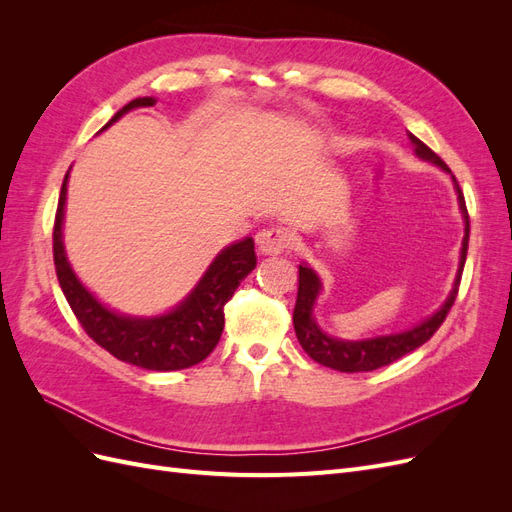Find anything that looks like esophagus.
Masks as SVG:
<instances>
[{
  "mask_svg": "<svg viewBox=\"0 0 512 512\" xmlns=\"http://www.w3.org/2000/svg\"><path fill=\"white\" fill-rule=\"evenodd\" d=\"M256 243H258L260 254L277 256V254L290 252L292 245H294V239H292V232L288 228L273 226V228L262 230L260 235L256 237Z\"/></svg>",
  "mask_w": 512,
  "mask_h": 512,
  "instance_id": "obj_1",
  "label": "esophagus"
}]
</instances>
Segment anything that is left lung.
I'll list each match as a JSON object with an SVG mask.
<instances>
[{
    "label": "left lung",
    "mask_w": 512,
    "mask_h": 512,
    "mask_svg": "<svg viewBox=\"0 0 512 512\" xmlns=\"http://www.w3.org/2000/svg\"><path fill=\"white\" fill-rule=\"evenodd\" d=\"M408 138L414 149V156L421 158L433 166H440L444 173L451 175L455 192H457V203L459 211L463 218V241H461V252H459V267L451 292L444 299V303L421 320L412 329L399 331V333H389V335H376V337H365V339H339L329 333H324L314 316V307L318 303V297L322 292V282L318 273L307 265V262H301L299 265V292H297V305H294V333H297L299 344L303 350L312 356V359L324 367H331L337 371H346V374H356V371H374L378 367L389 365L401 356L421 348L427 339L440 329V324L444 322L446 314L451 312V307L457 297V288L461 280V271L463 265H466V254H468V237H470V220H468V209H466V200H463V192L459 188V183L455 175L448 168L436 153H433L425 143L418 141V138L408 132Z\"/></svg>",
    "instance_id": "obj_1"
}]
</instances>
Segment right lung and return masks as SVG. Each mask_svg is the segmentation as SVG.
<instances>
[{"label":"right lung","instance_id":"obj_1","mask_svg":"<svg viewBox=\"0 0 512 512\" xmlns=\"http://www.w3.org/2000/svg\"><path fill=\"white\" fill-rule=\"evenodd\" d=\"M156 98H136L128 102L106 123L111 128L134 108L153 106ZM100 130V132H102ZM98 132V134H100ZM68 177L61 183L59 205L53 228V258L61 290L79 318L81 327L98 346L115 359L151 371H175L192 367L218 346L224 331V305L237 286L256 269L254 239L245 237L226 245L213 258L203 277L173 309L158 316H130L104 305L74 273L64 247V215L68 196Z\"/></svg>","mask_w":512,"mask_h":512}]
</instances>
